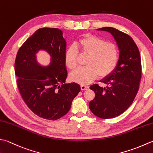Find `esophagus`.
Wrapping results in <instances>:
<instances>
[{
	"mask_svg": "<svg viewBox=\"0 0 153 153\" xmlns=\"http://www.w3.org/2000/svg\"><path fill=\"white\" fill-rule=\"evenodd\" d=\"M81 89L82 90H85V89H87V88H88V86L86 85H81Z\"/></svg>",
	"mask_w": 153,
	"mask_h": 153,
	"instance_id": "1",
	"label": "esophagus"
}]
</instances>
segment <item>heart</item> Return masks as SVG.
<instances>
[{"mask_svg":"<svg viewBox=\"0 0 153 153\" xmlns=\"http://www.w3.org/2000/svg\"><path fill=\"white\" fill-rule=\"evenodd\" d=\"M78 52L89 55L85 61L87 66L76 69L70 74V79L74 82L85 85L93 82L99 76L105 77L115 70L119 60V49L113 42L95 36L88 35L81 38L74 46L65 51V64L71 70L78 65Z\"/></svg>","mask_w":153,"mask_h":153,"instance_id":"1","label":"heart"}]
</instances>
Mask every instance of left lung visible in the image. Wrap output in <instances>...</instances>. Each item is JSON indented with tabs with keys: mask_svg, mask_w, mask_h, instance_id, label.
<instances>
[{
	"mask_svg": "<svg viewBox=\"0 0 153 153\" xmlns=\"http://www.w3.org/2000/svg\"><path fill=\"white\" fill-rule=\"evenodd\" d=\"M110 32L119 46L120 53L115 70L101 82L107 85L90 86L95 98L89 104L94 114L101 119L114 118L125 111L135 98L142 77L141 59L133 38L112 27L97 29Z\"/></svg>",
	"mask_w": 153,
	"mask_h": 153,
	"instance_id": "obj_1",
	"label": "left lung"
}]
</instances>
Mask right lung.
<instances>
[{
	"instance_id": "obj_1",
	"label": "right lung",
	"mask_w": 153,
	"mask_h": 153,
	"mask_svg": "<svg viewBox=\"0 0 153 153\" xmlns=\"http://www.w3.org/2000/svg\"><path fill=\"white\" fill-rule=\"evenodd\" d=\"M65 48L61 30L43 28L27 39L16 56L14 71L21 97L34 114L45 119L54 121L64 116L80 91L76 83L64 84L68 77ZM39 49L51 54L49 67L37 64L35 54Z\"/></svg>"
}]
</instances>
